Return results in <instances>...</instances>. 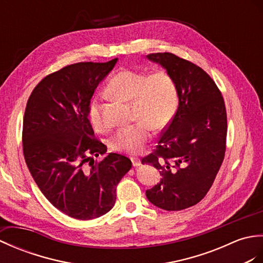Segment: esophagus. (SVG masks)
Masks as SVG:
<instances>
[{
    "instance_id": "34e87169",
    "label": "esophagus",
    "mask_w": 263,
    "mask_h": 263,
    "mask_svg": "<svg viewBox=\"0 0 263 263\" xmlns=\"http://www.w3.org/2000/svg\"><path fill=\"white\" fill-rule=\"evenodd\" d=\"M132 163H133V165L135 166V167H137V166H139L142 164V162H141V160L138 159V157H132Z\"/></svg>"
}]
</instances>
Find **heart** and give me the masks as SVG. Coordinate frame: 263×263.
<instances>
[{"mask_svg": "<svg viewBox=\"0 0 263 263\" xmlns=\"http://www.w3.org/2000/svg\"><path fill=\"white\" fill-rule=\"evenodd\" d=\"M108 90L116 97L132 101L133 117L137 120L119 128L110 138V147L116 152L132 154L141 152L153 136V128L164 129L177 112L178 85L165 71L146 75L130 68L120 69L109 82ZM89 119L97 130H103L107 126L98 98L90 103Z\"/></svg>", "mask_w": 263, "mask_h": 263, "instance_id": "heart-1", "label": "heart"}]
</instances>
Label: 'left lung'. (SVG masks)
<instances>
[{
  "mask_svg": "<svg viewBox=\"0 0 263 263\" xmlns=\"http://www.w3.org/2000/svg\"><path fill=\"white\" fill-rule=\"evenodd\" d=\"M176 81L179 104L149 163L162 179L146 190L147 199L164 211H182L199 202L214 183L226 151L227 116L223 96L214 80L196 64L172 52L147 56Z\"/></svg>",
  "mask_w": 263,
  "mask_h": 263,
  "instance_id": "8db88e82",
  "label": "left lung"
}]
</instances>
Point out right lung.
<instances>
[{"label": "right lung", "instance_id": "right-lung-1", "mask_svg": "<svg viewBox=\"0 0 263 263\" xmlns=\"http://www.w3.org/2000/svg\"><path fill=\"white\" fill-rule=\"evenodd\" d=\"M117 58L82 62L44 78L28 99L22 128L23 155L38 188L69 217L89 220L108 213L117 185L130 170L128 157L107 152L89 120L91 98Z\"/></svg>", "mask_w": 263, "mask_h": 263}]
</instances>
